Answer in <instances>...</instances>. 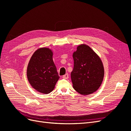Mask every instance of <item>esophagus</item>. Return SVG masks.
<instances>
[{"label": "esophagus", "mask_w": 131, "mask_h": 131, "mask_svg": "<svg viewBox=\"0 0 131 131\" xmlns=\"http://www.w3.org/2000/svg\"><path fill=\"white\" fill-rule=\"evenodd\" d=\"M62 78H63V79H68V78H69V75H68V74H66L65 75H63V77H62Z\"/></svg>", "instance_id": "34e87169"}]
</instances>
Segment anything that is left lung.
<instances>
[{
	"instance_id": "1",
	"label": "left lung",
	"mask_w": 131,
	"mask_h": 131,
	"mask_svg": "<svg viewBox=\"0 0 131 131\" xmlns=\"http://www.w3.org/2000/svg\"><path fill=\"white\" fill-rule=\"evenodd\" d=\"M74 68L71 72L73 88L82 95L92 93L103 80L104 70L101 58L88 45L81 44L73 53Z\"/></svg>"
}]
</instances>
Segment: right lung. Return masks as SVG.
Masks as SVG:
<instances>
[{
	"instance_id": "add662e5",
	"label": "right lung",
	"mask_w": 131,
	"mask_h": 131,
	"mask_svg": "<svg viewBox=\"0 0 131 131\" xmlns=\"http://www.w3.org/2000/svg\"><path fill=\"white\" fill-rule=\"evenodd\" d=\"M51 50L42 47L35 51L27 69L28 80L38 92L48 94L53 90L59 78Z\"/></svg>"
}]
</instances>
